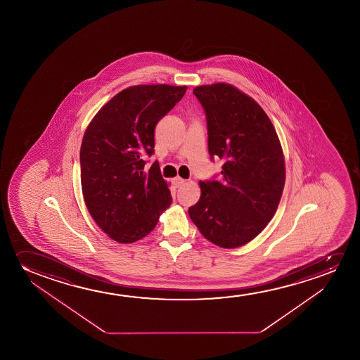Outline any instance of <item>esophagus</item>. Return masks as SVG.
I'll use <instances>...</instances> for the list:
<instances>
[{
  "mask_svg": "<svg viewBox=\"0 0 360 360\" xmlns=\"http://www.w3.org/2000/svg\"><path fill=\"white\" fill-rule=\"evenodd\" d=\"M184 183H186V179H183V178L176 177L173 179V184L177 188L182 187Z\"/></svg>",
  "mask_w": 360,
  "mask_h": 360,
  "instance_id": "1",
  "label": "esophagus"
}]
</instances>
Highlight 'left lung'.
<instances>
[{
	"instance_id": "8db88e82",
	"label": "left lung",
	"mask_w": 360,
	"mask_h": 360,
	"mask_svg": "<svg viewBox=\"0 0 360 360\" xmlns=\"http://www.w3.org/2000/svg\"><path fill=\"white\" fill-rule=\"evenodd\" d=\"M193 94L207 115L210 158L224 165L220 177L199 182L202 194L188 212L207 240L236 248L276 214L285 183L281 141L261 105L231 84L199 86Z\"/></svg>"
}]
</instances>
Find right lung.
I'll list each match as a JSON object with an SVG mask.
<instances>
[{
	"instance_id": "1",
	"label": "right lung",
	"mask_w": 360,
	"mask_h": 360,
	"mask_svg": "<svg viewBox=\"0 0 360 360\" xmlns=\"http://www.w3.org/2000/svg\"><path fill=\"white\" fill-rule=\"evenodd\" d=\"M187 86L139 84L104 104L84 135L79 163L84 202L114 241L131 243L153 231L172 197L155 153V127L178 103Z\"/></svg>"
}]
</instances>
